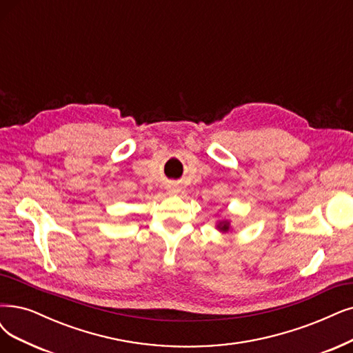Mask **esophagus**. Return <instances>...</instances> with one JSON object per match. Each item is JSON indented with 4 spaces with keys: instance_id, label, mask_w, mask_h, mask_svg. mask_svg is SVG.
Segmentation results:
<instances>
[{
    "instance_id": "1",
    "label": "esophagus",
    "mask_w": 353,
    "mask_h": 353,
    "mask_svg": "<svg viewBox=\"0 0 353 353\" xmlns=\"http://www.w3.org/2000/svg\"><path fill=\"white\" fill-rule=\"evenodd\" d=\"M168 190L170 192H177V188L176 186H168Z\"/></svg>"
}]
</instances>
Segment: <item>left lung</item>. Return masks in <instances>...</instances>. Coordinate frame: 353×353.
<instances>
[{
	"mask_svg": "<svg viewBox=\"0 0 353 353\" xmlns=\"http://www.w3.org/2000/svg\"><path fill=\"white\" fill-rule=\"evenodd\" d=\"M215 227H216V230H218L219 232H223V234H227V232H230V231L232 230L231 223H230L228 219H219Z\"/></svg>",
	"mask_w": 353,
	"mask_h": 353,
	"instance_id": "left-lung-1",
	"label": "left lung"
}]
</instances>
